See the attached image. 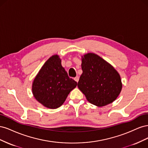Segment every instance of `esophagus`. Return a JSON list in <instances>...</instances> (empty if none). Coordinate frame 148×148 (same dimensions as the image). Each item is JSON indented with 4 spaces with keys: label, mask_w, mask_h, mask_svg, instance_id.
I'll use <instances>...</instances> for the list:
<instances>
[{
    "label": "esophagus",
    "mask_w": 148,
    "mask_h": 148,
    "mask_svg": "<svg viewBox=\"0 0 148 148\" xmlns=\"http://www.w3.org/2000/svg\"><path fill=\"white\" fill-rule=\"evenodd\" d=\"M74 79H75V82H77L78 83V81H79V77L77 76V77H76L75 78H74Z\"/></svg>",
    "instance_id": "esophagus-1"
}]
</instances>
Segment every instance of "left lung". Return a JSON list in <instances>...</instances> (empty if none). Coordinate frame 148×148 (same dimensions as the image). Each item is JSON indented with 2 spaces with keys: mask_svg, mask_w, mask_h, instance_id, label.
Wrapping results in <instances>:
<instances>
[{
  "mask_svg": "<svg viewBox=\"0 0 148 148\" xmlns=\"http://www.w3.org/2000/svg\"><path fill=\"white\" fill-rule=\"evenodd\" d=\"M83 73L78 87L91 104L102 107L113 102L122 91L118 71L109 62L95 53L82 57Z\"/></svg>",
  "mask_w": 148,
  "mask_h": 148,
  "instance_id": "left-lung-1",
  "label": "left lung"
}]
</instances>
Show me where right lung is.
<instances>
[{
  "mask_svg": "<svg viewBox=\"0 0 148 148\" xmlns=\"http://www.w3.org/2000/svg\"><path fill=\"white\" fill-rule=\"evenodd\" d=\"M77 83L69 77L57 54L44 63L36 76L32 84V92L40 104L49 109L60 107Z\"/></svg>",
  "mask_w": 148,
  "mask_h": 148,
  "instance_id": "1",
  "label": "right lung"
}]
</instances>
